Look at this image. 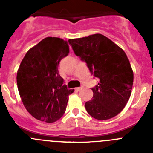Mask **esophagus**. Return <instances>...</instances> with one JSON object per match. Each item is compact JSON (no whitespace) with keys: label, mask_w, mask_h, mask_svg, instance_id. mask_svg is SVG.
<instances>
[{"label":"esophagus","mask_w":153,"mask_h":153,"mask_svg":"<svg viewBox=\"0 0 153 153\" xmlns=\"http://www.w3.org/2000/svg\"><path fill=\"white\" fill-rule=\"evenodd\" d=\"M83 86H81V87H77V88H75V90H76V91H79V90H83Z\"/></svg>","instance_id":"34e87169"}]
</instances>
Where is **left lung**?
Masks as SVG:
<instances>
[{
	"label": "left lung",
	"mask_w": 153,
	"mask_h": 153,
	"mask_svg": "<svg viewBox=\"0 0 153 153\" xmlns=\"http://www.w3.org/2000/svg\"><path fill=\"white\" fill-rule=\"evenodd\" d=\"M68 41L75 54L100 79L91 89L93 99L85 104L87 113L99 120L116 117L129 101L133 84V71L126 53L100 33Z\"/></svg>",
	"instance_id": "8db88e82"
}]
</instances>
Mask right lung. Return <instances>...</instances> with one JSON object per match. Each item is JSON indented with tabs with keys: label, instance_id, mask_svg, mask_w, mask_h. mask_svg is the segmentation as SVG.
Here are the masks:
<instances>
[{
	"label": "right lung",
	"instance_id": "right-lung-1",
	"mask_svg": "<svg viewBox=\"0 0 153 153\" xmlns=\"http://www.w3.org/2000/svg\"><path fill=\"white\" fill-rule=\"evenodd\" d=\"M70 50L66 40L46 37L27 52L17 74L19 94L28 113L36 120L56 122L64 114L68 90L58 71L60 60Z\"/></svg>",
	"mask_w": 153,
	"mask_h": 153
}]
</instances>
